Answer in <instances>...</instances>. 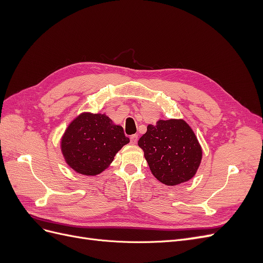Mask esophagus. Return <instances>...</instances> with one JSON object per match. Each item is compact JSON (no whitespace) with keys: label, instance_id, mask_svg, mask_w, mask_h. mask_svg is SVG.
I'll return each instance as SVG.
<instances>
[{"label":"esophagus","instance_id":"esophagus-1","mask_svg":"<svg viewBox=\"0 0 263 263\" xmlns=\"http://www.w3.org/2000/svg\"><path fill=\"white\" fill-rule=\"evenodd\" d=\"M138 141V135H132L130 136V142L133 145H136Z\"/></svg>","mask_w":263,"mask_h":263}]
</instances>
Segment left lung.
I'll return each mask as SVG.
<instances>
[{"instance_id":"left-lung-1","label":"left lung","mask_w":263,"mask_h":263,"mask_svg":"<svg viewBox=\"0 0 263 263\" xmlns=\"http://www.w3.org/2000/svg\"><path fill=\"white\" fill-rule=\"evenodd\" d=\"M138 146L154 177L168 186L192 179L203 157L193 129L182 118L159 119L156 125L149 124Z\"/></svg>"}]
</instances>
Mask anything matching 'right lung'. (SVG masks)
<instances>
[{"instance_id":"add662e5","label":"right lung","mask_w":263,"mask_h":263,"mask_svg":"<svg viewBox=\"0 0 263 263\" xmlns=\"http://www.w3.org/2000/svg\"><path fill=\"white\" fill-rule=\"evenodd\" d=\"M129 138L106 114L82 112L70 122L60 140L66 163L82 176H98L108 168Z\"/></svg>"}]
</instances>
